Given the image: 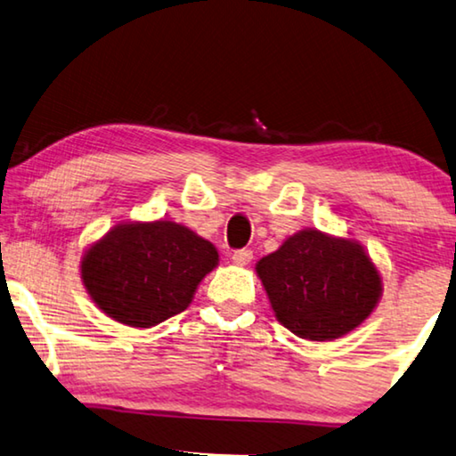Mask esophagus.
Returning a JSON list of instances; mask_svg holds the SVG:
<instances>
[{"label":"esophagus","instance_id":"esophagus-1","mask_svg":"<svg viewBox=\"0 0 456 456\" xmlns=\"http://www.w3.org/2000/svg\"><path fill=\"white\" fill-rule=\"evenodd\" d=\"M250 261H252V250L240 248L232 252V263L238 265V267H244V265H248Z\"/></svg>","mask_w":456,"mask_h":456}]
</instances>
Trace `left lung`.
<instances>
[{
    "label": "left lung",
    "mask_w": 456,
    "mask_h": 456,
    "mask_svg": "<svg viewBox=\"0 0 456 456\" xmlns=\"http://www.w3.org/2000/svg\"><path fill=\"white\" fill-rule=\"evenodd\" d=\"M277 320L299 338L334 340L369 318L379 271L359 242L301 230L256 263Z\"/></svg>",
    "instance_id": "obj_1"
}]
</instances>
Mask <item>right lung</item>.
Here are the masks:
<instances>
[{
  "label": "right lung",
  "mask_w": 456,
  "mask_h": 456,
  "mask_svg": "<svg viewBox=\"0 0 456 456\" xmlns=\"http://www.w3.org/2000/svg\"><path fill=\"white\" fill-rule=\"evenodd\" d=\"M216 265L214 244L177 222L118 224L86 252L81 279L110 318L151 328L187 310Z\"/></svg>",
  "instance_id": "right-lung-1"
}]
</instances>
